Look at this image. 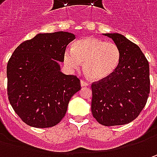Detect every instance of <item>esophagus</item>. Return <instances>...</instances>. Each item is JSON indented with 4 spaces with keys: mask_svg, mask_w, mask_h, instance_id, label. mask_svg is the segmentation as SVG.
<instances>
[{
    "mask_svg": "<svg viewBox=\"0 0 157 157\" xmlns=\"http://www.w3.org/2000/svg\"><path fill=\"white\" fill-rule=\"evenodd\" d=\"M80 84H81V86L82 87H84V86H90V84L86 82V80H81L80 81Z\"/></svg>",
    "mask_w": 157,
    "mask_h": 157,
    "instance_id": "obj_1",
    "label": "esophagus"
}]
</instances>
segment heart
Segmentation results:
<instances>
[{
  "mask_svg": "<svg viewBox=\"0 0 157 157\" xmlns=\"http://www.w3.org/2000/svg\"><path fill=\"white\" fill-rule=\"evenodd\" d=\"M121 59L120 47L113 42L94 36L76 41L71 50L63 53V62L70 69L78 70L82 63L84 72L93 80L105 79L118 68Z\"/></svg>",
  "mask_w": 157,
  "mask_h": 157,
  "instance_id": "b5f03b06",
  "label": "heart"
}]
</instances>
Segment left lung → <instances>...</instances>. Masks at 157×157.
Listing matches in <instances>:
<instances>
[{
  "mask_svg": "<svg viewBox=\"0 0 157 157\" xmlns=\"http://www.w3.org/2000/svg\"><path fill=\"white\" fill-rule=\"evenodd\" d=\"M121 52L116 71L92 84V113L103 126H118L138 117L150 91L149 64L139 46L118 33L104 34Z\"/></svg>",
  "mask_w": 157,
  "mask_h": 157,
  "instance_id": "obj_1",
  "label": "left lung"
}]
</instances>
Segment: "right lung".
<instances>
[{"label": "right lung", "mask_w": 157, "mask_h": 157, "mask_svg": "<svg viewBox=\"0 0 157 157\" xmlns=\"http://www.w3.org/2000/svg\"><path fill=\"white\" fill-rule=\"evenodd\" d=\"M75 35L58 31L37 34L21 43L7 65L8 97L23 122L34 128H51L64 117L80 80L60 71L66 46Z\"/></svg>", "instance_id": "1"}]
</instances>
